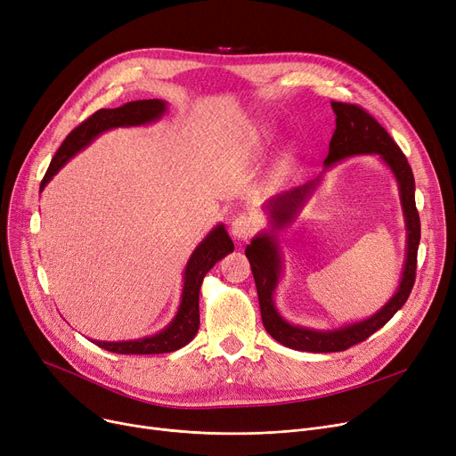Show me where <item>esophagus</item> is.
Here are the masks:
<instances>
[{"mask_svg":"<svg viewBox=\"0 0 456 456\" xmlns=\"http://www.w3.org/2000/svg\"><path fill=\"white\" fill-rule=\"evenodd\" d=\"M258 222L249 214H238L231 222V234L236 238V240L246 242L248 238L256 231Z\"/></svg>","mask_w":456,"mask_h":456,"instance_id":"esophagus-1","label":"esophagus"}]
</instances>
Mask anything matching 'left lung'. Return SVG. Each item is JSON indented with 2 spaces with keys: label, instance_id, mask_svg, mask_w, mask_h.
Returning <instances> with one entry per match:
<instances>
[{
  "label": "left lung",
  "instance_id": "obj_1",
  "mask_svg": "<svg viewBox=\"0 0 456 456\" xmlns=\"http://www.w3.org/2000/svg\"><path fill=\"white\" fill-rule=\"evenodd\" d=\"M337 114V129L329 142V155L323 160V172L314 179L297 188L268 200L262 208L268 216V229L253 236L246 248V256L251 265V272L256 284L260 316L266 330L279 344L308 353H334L344 351L358 342H364L380 327H385L397 310L409 299L416 281V258L421 238L419 214L416 210V184L409 160L401 153L397 143L380 127L373 116L356 105L330 103ZM358 154H377L395 175L400 190V200L405 218L407 248L402 279L393 297L375 315L362 321L345 324L332 330H316L290 324L274 306V292L283 274V257L280 248L278 231L289 226L312 199L321 185L324 174L346 158Z\"/></svg>",
  "mask_w": 456,
  "mask_h": 456
}]
</instances>
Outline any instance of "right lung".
I'll return each mask as SVG.
<instances>
[{
    "label": "right lung",
    "mask_w": 456,
    "mask_h": 456,
    "mask_svg": "<svg viewBox=\"0 0 456 456\" xmlns=\"http://www.w3.org/2000/svg\"><path fill=\"white\" fill-rule=\"evenodd\" d=\"M166 110L167 103L164 100H142L126 103L124 107L118 109H100L98 112H94L79 127H76L66 136L40 183V191L59 174L61 167L69 159H74L79 151L88 148L100 134L116 127H140L155 124L166 114ZM232 251L234 244L225 225L218 224L212 227L210 232L200 242V246L191 251L186 262L183 272L181 303L170 323L159 332L151 334V337L122 342H92L102 349L118 354H159L184 347L194 340L200 329V290L203 277L210 272L216 262Z\"/></svg>",
    "instance_id": "add662e5"
}]
</instances>
